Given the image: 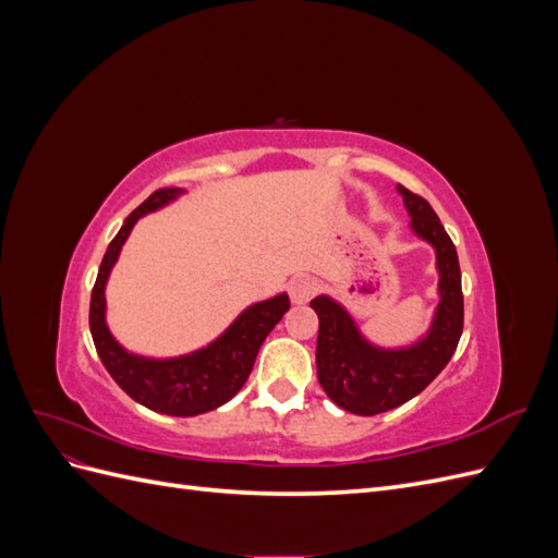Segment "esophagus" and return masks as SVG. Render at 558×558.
Here are the masks:
<instances>
[{
	"mask_svg": "<svg viewBox=\"0 0 558 558\" xmlns=\"http://www.w3.org/2000/svg\"><path fill=\"white\" fill-rule=\"evenodd\" d=\"M316 293V283L307 277H295L291 279L289 283V295H291V302L293 305H305V302H310V298Z\"/></svg>",
	"mask_w": 558,
	"mask_h": 558,
	"instance_id": "obj_1",
	"label": "esophagus"
}]
</instances>
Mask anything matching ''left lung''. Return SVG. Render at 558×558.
Listing matches in <instances>:
<instances>
[{"instance_id": "obj_1", "label": "left lung", "mask_w": 558, "mask_h": 558, "mask_svg": "<svg viewBox=\"0 0 558 558\" xmlns=\"http://www.w3.org/2000/svg\"><path fill=\"white\" fill-rule=\"evenodd\" d=\"M410 214V230L433 246L437 305L430 326L414 342L379 347L363 335L359 320L332 295H316V375L328 398L351 414L373 416L400 408L442 373L463 332L461 267L456 246L424 197L398 185Z\"/></svg>"}]
</instances>
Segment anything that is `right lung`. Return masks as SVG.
<instances>
[{
	"instance_id": "1",
	"label": "right lung",
	"mask_w": 558,
	"mask_h": 558,
	"mask_svg": "<svg viewBox=\"0 0 558 558\" xmlns=\"http://www.w3.org/2000/svg\"><path fill=\"white\" fill-rule=\"evenodd\" d=\"M185 191L162 189L134 209L111 240L90 295V335L97 356L123 391L144 408L170 416H197L221 408L251 375L258 349L289 312V295L279 293L248 305L207 347L172 359H150L128 351L107 326V281L121 248L140 218L172 205Z\"/></svg>"
}]
</instances>
